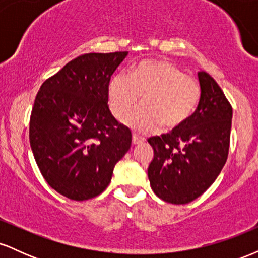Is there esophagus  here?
Returning <instances> with one entry per match:
<instances>
[{
    "label": "esophagus",
    "instance_id": "34e87169",
    "mask_svg": "<svg viewBox=\"0 0 258 258\" xmlns=\"http://www.w3.org/2000/svg\"><path fill=\"white\" fill-rule=\"evenodd\" d=\"M144 142H146V139L142 138L141 136H137V135L132 136V144H133V146H139V144H143Z\"/></svg>",
    "mask_w": 258,
    "mask_h": 258
}]
</instances>
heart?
<instances>
[{"instance_id":"b5f03b06","label":"heart","mask_w":258,"mask_h":258,"mask_svg":"<svg viewBox=\"0 0 258 258\" xmlns=\"http://www.w3.org/2000/svg\"><path fill=\"white\" fill-rule=\"evenodd\" d=\"M142 96L143 106L128 116ZM197 80L167 60H143L130 74L117 73L108 86V102L117 120L138 133L174 128L191 116L200 100Z\"/></svg>"}]
</instances>
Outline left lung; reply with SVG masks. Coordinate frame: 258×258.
<instances>
[{
    "instance_id": "8db88e82",
    "label": "left lung",
    "mask_w": 258,
    "mask_h": 258,
    "mask_svg": "<svg viewBox=\"0 0 258 258\" xmlns=\"http://www.w3.org/2000/svg\"><path fill=\"white\" fill-rule=\"evenodd\" d=\"M201 96L197 110L170 133L148 139L154 158L150 185L166 203L188 204L215 182L229 150L233 109L209 74L198 73Z\"/></svg>"
}]
</instances>
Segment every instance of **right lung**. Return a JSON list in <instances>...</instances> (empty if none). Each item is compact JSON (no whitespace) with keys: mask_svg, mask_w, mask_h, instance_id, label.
Returning a JSON list of instances; mask_svg holds the SVG:
<instances>
[{"mask_svg":"<svg viewBox=\"0 0 258 258\" xmlns=\"http://www.w3.org/2000/svg\"><path fill=\"white\" fill-rule=\"evenodd\" d=\"M128 52L88 53L41 86L30 117L31 150L46 182L72 200L105 190L132 135L108 106L111 75Z\"/></svg>","mask_w":258,"mask_h":258,"instance_id":"obj_1","label":"right lung"}]
</instances>
